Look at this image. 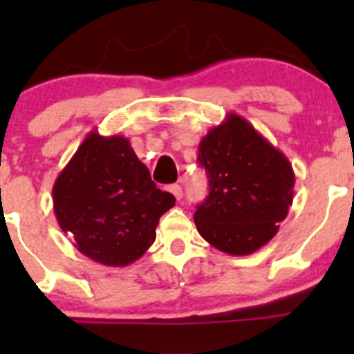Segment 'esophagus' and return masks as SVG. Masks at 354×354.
<instances>
[{
  "mask_svg": "<svg viewBox=\"0 0 354 354\" xmlns=\"http://www.w3.org/2000/svg\"><path fill=\"white\" fill-rule=\"evenodd\" d=\"M167 190L174 195V198L176 200H181V197H183V188H181L180 185H169V188H167Z\"/></svg>",
  "mask_w": 354,
  "mask_h": 354,
  "instance_id": "1",
  "label": "esophagus"
}]
</instances>
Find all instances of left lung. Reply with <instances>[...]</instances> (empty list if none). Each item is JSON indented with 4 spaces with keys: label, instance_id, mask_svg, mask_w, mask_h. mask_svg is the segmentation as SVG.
Segmentation results:
<instances>
[{
    "label": "left lung",
    "instance_id": "obj_1",
    "mask_svg": "<svg viewBox=\"0 0 354 354\" xmlns=\"http://www.w3.org/2000/svg\"><path fill=\"white\" fill-rule=\"evenodd\" d=\"M209 197L195 210L200 236L230 255H250L276 236L292 203L288 157L245 118L230 113L198 144Z\"/></svg>",
    "mask_w": 354,
    "mask_h": 354
}]
</instances>
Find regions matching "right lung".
Here are the masks:
<instances>
[{
	"label": "right lung",
	"mask_w": 354,
	"mask_h": 354,
	"mask_svg": "<svg viewBox=\"0 0 354 354\" xmlns=\"http://www.w3.org/2000/svg\"><path fill=\"white\" fill-rule=\"evenodd\" d=\"M53 203L78 252L102 266L127 267L154 243L174 197L156 187L128 138L94 130L56 178Z\"/></svg>",
	"instance_id": "1"
}]
</instances>
